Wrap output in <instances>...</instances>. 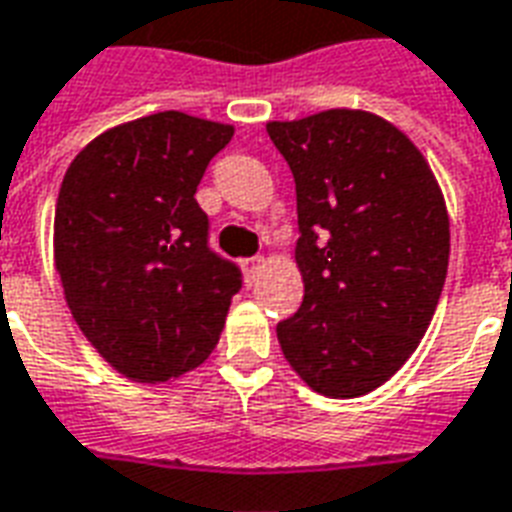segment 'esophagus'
Returning a JSON list of instances; mask_svg holds the SVG:
<instances>
[{
  "mask_svg": "<svg viewBox=\"0 0 512 512\" xmlns=\"http://www.w3.org/2000/svg\"><path fill=\"white\" fill-rule=\"evenodd\" d=\"M260 266H263V257H252V260H246L244 263L246 276H255L257 271H260Z\"/></svg>",
  "mask_w": 512,
  "mask_h": 512,
  "instance_id": "1",
  "label": "esophagus"
}]
</instances>
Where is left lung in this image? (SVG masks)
Instances as JSON below:
<instances>
[{
	"label": "left lung",
	"mask_w": 512,
	"mask_h": 512,
	"mask_svg": "<svg viewBox=\"0 0 512 512\" xmlns=\"http://www.w3.org/2000/svg\"><path fill=\"white\" fill-rule=\"evenodd\" d=\"M293 170L301 309L276 325L312 391L355 399L391 380L429 328L445 285L450 222L429 162L366 111L268 121Z\"/></svg>",
	"instance_id": "8db88e82"
}]
</instances>
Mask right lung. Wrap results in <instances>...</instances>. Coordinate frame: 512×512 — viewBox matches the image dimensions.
<instances>
[{
	"instance_id": "right-lung-1",
	"label": "right lung",
	"mask_w": 512,
	"mask_h": 512,
	"mask_svg": "<svg viewBox=\"0 0 512 512\" xmlns=\"http://www.w3.org/2000/svg\"><path fill=\"white\" fill-rule=\"evenodd\" d=\"M230 124L165 111L102 132L67 168L54 257L83 336L116 372L168 382L217 347L241 271L195 192Z\"/></svg>"
}]
</instances>
